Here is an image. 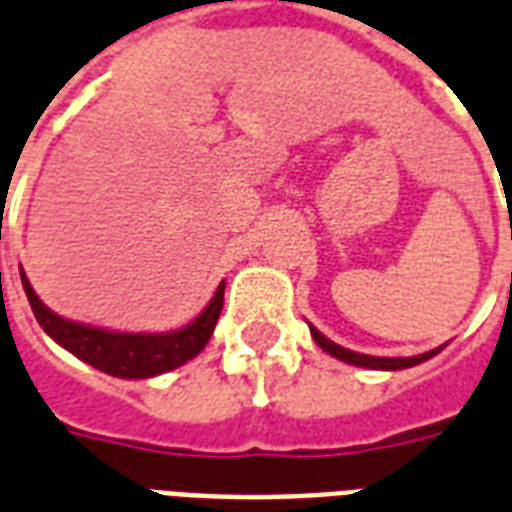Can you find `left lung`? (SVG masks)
Returning <instances> with one entry per match:
<instances>
[{"label":"left lung","mask_w":512,"mask_h":512,"mask_svg":"<svg viewBox=\"0 0 512 512\" xmlns=\"http://www.w3.org/2000/svg\"><path fill=\"white\" fill-rule=\"evenodd\" d=\"M311 335H314V341L322 351H327L330 357L341 362H349V365H357V368H370V370H405V368H413V365H419V362H427L429 357H435L440 349H432L427 354H419V357H370V354H360V351H351V349H343L338 343H333L330 338L319 333L317 327H311Z\"/></svg>","instance_id":"obj_1"}]
</instances>
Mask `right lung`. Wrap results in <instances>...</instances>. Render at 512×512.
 Wrapping results in <instances>:
<instances>
[{
	"label": "right lung",
	"mask_w": 512,
	"mask_h": 512,
	"mask_svg": "<svg viewBox=\"0 0 512 512\" xmlns=\"http://www.w3.org/2000/svg\"><path fill=\"white\" fill-rule=\"evenodd\" d=\"M21 282L39 327L58 346L72 351L74 357H80L96 370H104V373L117 378L161 376L166 370H174L185 365L187 360H193L212 338L214 325H217L222 311V295H225V282H220L209 306L190 325L171 330V333H112V330L80 325L72 319L58 317L37 298V292L23 271Z\"/></svg>",
	"instance_id": "add662e5"
}]
</instances>
